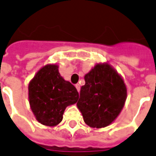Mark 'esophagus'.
<instances>
[{
	"instance_id": "obj_1",
	"label": "esophagus",
	"mask_w": 156,
	"mask_h": 156,
	"mask_svg": "<svg viewBox=\"0 0 156 156\" xmlns=\"http://www.w3.org/2000/svg\"><path fill=\"white\" fill-rule=\"evenodd\" d=\"M76 88L77 91L80 92V84H76Z\"/></svg>"
}]
</instances>
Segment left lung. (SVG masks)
Masks as SVG:
<instances>
[{"instance_id":"1","label":"left lung","mask_w":156,"mask_h":156,"mask_svg":"<svg viewBox=\"0 0 156 156\" xmlns=\"http://www.w3.org/2000/svg\"><path fill=\"white\" fill-rule=\"evenodd\" d=\"M77 107L91 128L107 127L115 120L127 98V88L120 75L108 62L97 63L84 76Z\"/></svg>"}]
</instances>
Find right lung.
I'll return each instance as SVG.
<instances>
[{
	"mask_svg": "<svg viewBox=\"0 0 156 156\" xmlns=\"http://www.w3.org/2000/svg\"><path fill=\"white\" fill-rule=\"evenodd\" d=\"M78 98L76 89L61 76L56 63L44 65L28 84L30 107L37 121L45 126L58 125L67 107Z\"/></svg>",
	"mask_w": 156,
	"mask_h": 156,
	"instance_id": "1",
	"label": "right lung"
}]
</instances>
